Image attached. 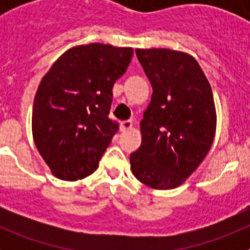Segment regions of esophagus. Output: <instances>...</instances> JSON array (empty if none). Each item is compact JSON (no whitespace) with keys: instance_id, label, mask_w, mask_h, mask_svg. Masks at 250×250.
<instances>
[{"instance_id":"1","label":"esophagus","mask_w":250,"mask_h":250,"mask_svg":"<svg viewBox=\"0 0 250 250\" xmlns=\"http://www.w3.org/2000/svg\"><path fill=\"white\" fill-rule=\"evenodd\" d=\"M132 127V123L130 120L127 121H123V123L120 124V130L121 131H127V130H130Z\"/></svg>"}]
</instances>
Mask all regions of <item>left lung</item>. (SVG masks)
I'll use <instances>...</instances> for the list:
<instances>
[{"instance_id":"obj_1","label":"left lung","mask_w":250,"mask_h":250,"mask_svg":"<svg viewBox=\"0 0 250 250\" xmlns=\"http://www.w3.org/2000/svg\"><path fill=\"white\" fill-rule=\"evenodd\" d=\"M135 52L152 95L140 123L141 145L130 155V167L139 182L152 189H175L198 169L213 145V91L191 55L169 48Z\"/></svg>"}]
</instances>
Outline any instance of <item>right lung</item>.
<instances>
[{"instance_id":"obj_1","label":"right lung","mask_w":250,"mask_h":250,"mask_svg":"<svg viewBox=\"0 0 250 250\" xmlns=\"http://www.w3.org/2000/svg\"><path fill=\"white\" fill-rule=\"evenodd\" d=\"M131 47L104 43L65 51L37 89L32 136L52 175L66 182L98 169L118 125L109 115L112 86L126 71Z\"/></svg>"}]
</instances>
